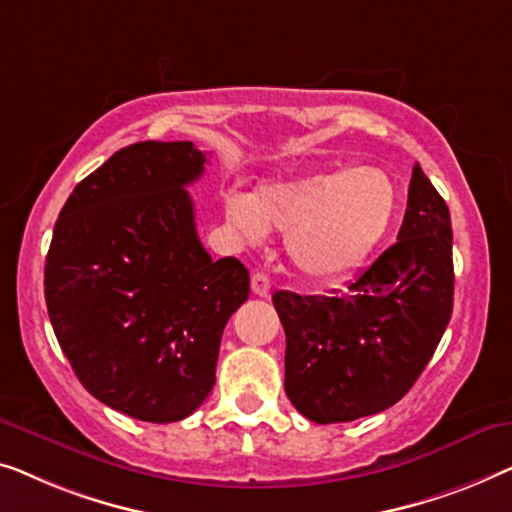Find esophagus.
Wrapping results in <instances>:
<instances>
[{
	"instance_id": "1",
	"label": "esophagus",
	"mask_w": 512,
	"mask_h": 512,
	"mask_svg": "<svg viewBox=\"0 0 512 512\" xmlns=\"http://www.w3.org/2000/svg\"><path fill=\"white\" fill-rule=\"evenodd\" d=\"M250 287H253V294H257V297H269L271 280L266 273L257 271V273H253V278H250Z\"/></svg>"
}]
</instances>
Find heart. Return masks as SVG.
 I'll return each mask as SVG.
<instances>
[{
  "instance_id": "b5f03b06",
  "label": "heart",
  "mask_w": 512,
  "mask_h": 512,
  "mask_svg": "<svg viewBox=\"0 0 512 512\" xmlns=\"http://www.w3.org/2000/svg\"><path fill=\"white\" fill-rule=\"evenodd\" d=\"M397 206V187L376 167L264 183L250 197L229 194L225 201L229 225L243 239L287 232V257L313 283L357 271L390 232Z\"/></svg>"
}]
</instances>
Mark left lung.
<instances>
[{"instance_id": "8db88e82", "label": "left lung", "mask_w": 512, "mask_h": 512, "mask_svg": "<svg viewBox=\"0 0 512 512\" xmlns=\"http://www.w3.org/2000/svg\"><path fill=\"white\" fill-rule=\"evenodd\" d=\"M397 239L348 290L273 294L287 338L285 392L308 420L352 422L394 406L448 327L455 294L450 211L420 164Z\"/></svg>"}]
</instances>
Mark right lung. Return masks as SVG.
Segmentation results:
<instances>
[{"label": "right lung", "instance_id": "obj_1", "mask_svg": "<svg viewBox=\"0 0 512 512\" xmlns=\"http://www.w3.org/2000/svg\"><path fill=\"white\" fill-rule=\"evenodd\" d=\"M192 141H141L74 187L46 257L57 343L92 397L143 422L192 415L215 385L220 338L250 294L236 257L201 246L185 185Z\"/></svg>", "mask_w": 512, "mask_h": 512}]
</instances>
